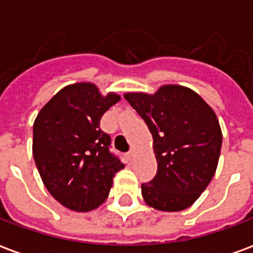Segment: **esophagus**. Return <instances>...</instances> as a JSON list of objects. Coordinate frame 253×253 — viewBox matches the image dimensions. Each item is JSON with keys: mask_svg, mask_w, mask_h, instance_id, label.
<instances>
[{"mask_svg": "<svg viewBox=\"0 0 253 253\" xmlns=\"http://www.w3.org/2000/svg\"><path fill=\"white\" fill-rule=\"evenodd\" d=\"M134 157H135V150H134V149H131V150L127 153V159L130 160V161H132V160H134Z\"/></svg>", "mask_w": 253, "mask_h": 253, "instance_id": "34e87169", "label": "esophagus"}]
</instances>
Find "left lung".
I'll use <instances>...</instances> for the list:
<instances>
[{
	"label": "left lung",
	"instance_id": "1",
	"mask_svg": "<svg viewBox=\"0 0 253 253\" xmlns=\"http://www.w3.org/2000/svg\"><path fill=\"white\" fill-rule=\"evenodd\" d=\"M123 96L153 137L157 173L141 186L143 201L160 211L186 210L217 170L222 131L215 112L195 90L176 84Z\"/></svg>",
	"mask_w": 253,
	"mask_h": 253
}]
</instances>
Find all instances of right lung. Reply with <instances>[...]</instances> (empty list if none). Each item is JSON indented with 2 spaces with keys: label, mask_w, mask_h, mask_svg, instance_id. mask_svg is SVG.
Returning a JSON list of instances; mask_svg holds the SVG:
<instances>
[{
  "label": "right lung",
  "mask_w": 253,
  "mask_h": 253,
  "mask_svg": "<svg viewBox=\"0 0 253 253\" xmlns=\"http://www.w3.org/2000/svg\"><path fill=\"white\" fill-rule=\"evenodd\" d=\"M121 94H103L93 83L58 90L34 122L32 154L43 184L62 206L77 212L94 210L108 198L114 176L125 168L110 153L111 138L100 119Z\"/></svg>",
  "instance_id": "add662e5"
}]
</instances>
